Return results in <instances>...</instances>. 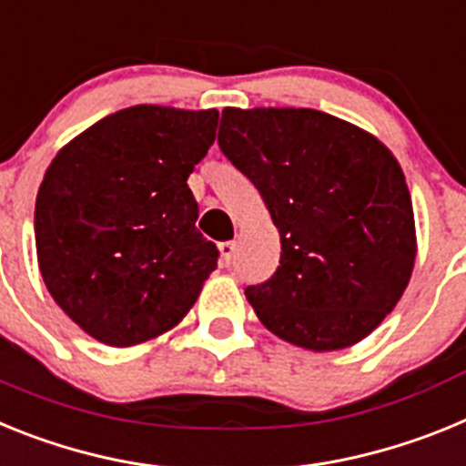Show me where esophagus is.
Here are the masks:
<instances>
[{"instance_id":"34e87169","label":"esophagus","mask_w":466,"mask_h":466,"mask_svg":"<svg viewBox=\"0 0 466 466\" xmlns=\"http://www.w3.org/2000/svg\"><path fill=\"white\" fill-rule=\"evenodd\" d=\"M219 252H221V266H230V261H233V257H236V242H221Z\"/></svg>"}]
</instances>
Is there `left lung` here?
I'll use <instances>...</instances> for the list:
<instances>
[{"instance_id":"1","label":"left lung","mask_w":466,"mask_h":466,"mask_svg":"<svg viewBox=\"0 0 466 466\" xmlns=\"http://www.w3.org/2000/svg\"><path fill=\"white\" fill-rule=\"evenodd\" d=\"M219 147L279 230L278 270L245 289L263 327L312 352L366 339L409 287L418 252L392 151L343 118L294 106H226Z\"/></svg>"}]
</instances>
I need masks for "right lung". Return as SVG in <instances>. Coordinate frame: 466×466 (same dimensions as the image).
Wrapping results in <instances>:
<instances>
[{"instance_id":"add662e5","label":"right lung","mask_w":466,"mask_h":466,"mask_svg":"<svg viewBox=\"0 0 466 466\" xmlns=\"http://www.w3.org/2000/svg\"><path fill=\"white\" fill-rule=\"evenodd\" d=\"M217 123V109L127 106L51 160L35 208L39 270L95 340L130 348L170 331L217 268L187 184Z\"/></svg>"}]
</instances>
